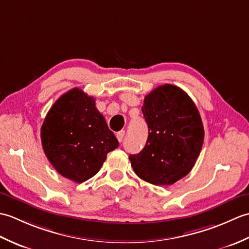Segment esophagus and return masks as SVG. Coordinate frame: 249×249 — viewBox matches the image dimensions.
Masks as SVG:
<instances>
[{"instance_id": "esophagus-1", "label": "esophagus", "mask_w": 249, "mask_h": 249, "mask_svg": "<svg viewBox=\"0 0 249 249\" xmlns=\"http://www.w3.org/2000/svg\"><path fill=\"white\" fill-rule=\"evenodd\" d=\"M124 136H125V130H121V131H119V133H116V138H118V140L120 142L123 141Z\"/></svg>"}]
</instances>
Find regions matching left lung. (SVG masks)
<instances>
[{
  "label": "left lung",
  "instance_id": "8db88e82",
  "mask_svg": "<svg viewBox=\"0 0 249 249\" xmlns=\"http://www.w3.org/2000/svg\"><path fill=\"white\" fill-rule=\"evenodd\" d=\"M142 113L149 127L144 149L129 155L134 171L145 182L166 186L192 170L203 144L202 120L187 93L163 84L146 95Z\"/></svg>",
  "mask_w": 249,
  "mask_h": 249
}]
</instances>
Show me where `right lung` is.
Wrapping results in <instances>:
<instances>
[{"instance_id": "obj_1", "label": "right lung", "mask_w": 249, "mask_h": 249, "mask_svg": "<svg viewBox=\"0 0 249 249\" xmlns=\"http://www.w3.org/2000/svg\"><path fill=\"white\" fill-rule=\"evenodd\" d=\"M41 144L61 176L86 182L102 168L119 141L108 128L95 99L77 88L63 94L47 113L40 129Z\"/></svg>"}]
</instances>
